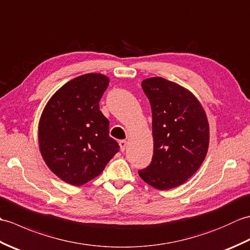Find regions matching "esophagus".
I'll use <instances>...</instances> for the list:
<instances>
[{"instance_id":"34e87169","label":"esophagus","mask_w":250,"mask_h":250,"mask_svg":"<svg viewBox=\"0 0 250 250\" xmlns=\"http://www.w3.org/2000/svg\"><path fill=\"white\" fill-rule=\"evenodd\" d=\"M126 144H128V142L125 140H122L119 142V146H120V150L121 151H125V148H126Z\"/></svg>"}]
</instances>
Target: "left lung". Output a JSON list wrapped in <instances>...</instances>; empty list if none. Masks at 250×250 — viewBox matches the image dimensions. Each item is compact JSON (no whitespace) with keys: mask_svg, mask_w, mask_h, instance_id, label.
Segmentation results:
<instances>
[{"mask_svg":"<svg viewBox=\"0 0 250 250\" xmlns=\"http://www.w3.org/2000/svg\"><path fill=\"white\" fill-rule=\"evenodd\" d=\"M151 106L153 156L139 175L159 190L183 185L198 171L209 144L205 110L188 89L162 77L142 82Z\"/></svg>","mask_w":250,"mask_h":250,"instance_id":"8db88e82","label":"left lung"}]
</instances>
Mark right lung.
I'll return each mask as SVG.
<instances>
[{
	"mask_svg": "<svg viewBox=\"0 0 250 250\" xmlns=\"http://www.w3.org/2000/svg\"><path fill=\"white\" fill-rule=\"evenodd\" d=\"M109 78L89 73L72 79L52 95L39 124L40 150L50 171L73 186L103 172L119 151L99 102Z\"/></svg>",
	"mask_w": 250,
	"mask_h": 250,
	"instance_id": "obj_1",
	"label": "right lung"
}]
</instances>
